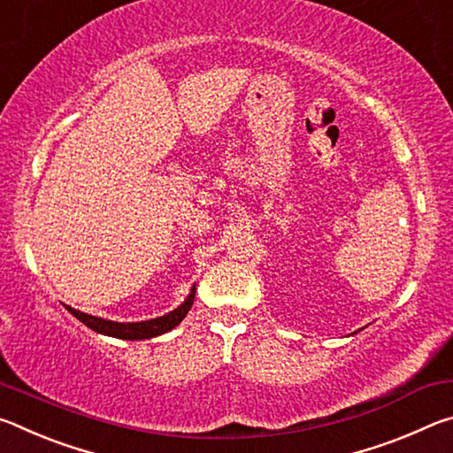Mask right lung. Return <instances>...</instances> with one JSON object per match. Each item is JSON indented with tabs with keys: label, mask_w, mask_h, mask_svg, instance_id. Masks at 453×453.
I'll list each match as a JSON object with an SVG mask.
<instances>
[{
	"label": "right lung",
	"mask_w": 453,
	"mask_h": 453,
	"mask_svg": "<svg viewBox=\"0 0 453 453\" xmlns=\"http://www.w3.org/2000/svg\"><path fill=\"white\" fill-rule=\"evenodd\" d=\"M194 297H196V286L191 288L189 296L186 297V302H183L180 308H175L173 311L165 313V316H162V318L148 319V321H134V324H119V321L89 316V313L73 310V308H70V305H65V308L72 313V316L83 321V324L94 329V332H97V334L119 337V340H150V337L162 335L178 326L180 321L188 316V311L191 310Z\"/></svg>",
	"instance_id": "obj_1"
}]
</instances>
